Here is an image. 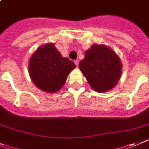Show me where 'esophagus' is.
Here are the masks:
<instances>
[{"mask_svg":"<svg viewBox=\"0 0 149 149\" xmlns=\"http://www.w3.org/2000/svg\"><path fill=\"white\" fill-rule=\"evenodd\" d=\"M74 64H75L77 66H78V64H79V61H78V59L74 60Z\"/></svg>","mask_w":149,"mask_h":149,"instance_id":"1","label":"esophagus"}]
</instances>
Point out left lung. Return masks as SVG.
<instances>
[{
  "mask_svg": "<svg viewBox=\"0 0 149 149\" xmlns=\"http://www.w3.org/2000/svg\"><path fill=\"white\" fill-rule=\"evenodd\" d=\"M79 68L87 82L98 93L107 92L114 88L121 77L122 63L120 57L104 44H93L85 52Z\"/></svg>",
  "mask_w": 149,
  "mask_h": 149,
  "instance_id": "left-lung-1",
  "label": "left lung"
}]
</instances>
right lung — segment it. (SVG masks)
<instances>
[{"instance_id": "add662e5", "label": "right lung", "mask_w": 149, "mask_h": 149, "mask_svg": "<svg viewBox=\"0 0 149 149\" xmlns=\"http://www.w3.org/2000/svg\"><path fill=\"white\" fill-rule=\"evenodd\" d=\"M76 65L62 57L55 44L49 43L37 49L29 62V73L38 89L49 93L59 91L65 83L68 74Z\"/></svg>"}]
</instances>
